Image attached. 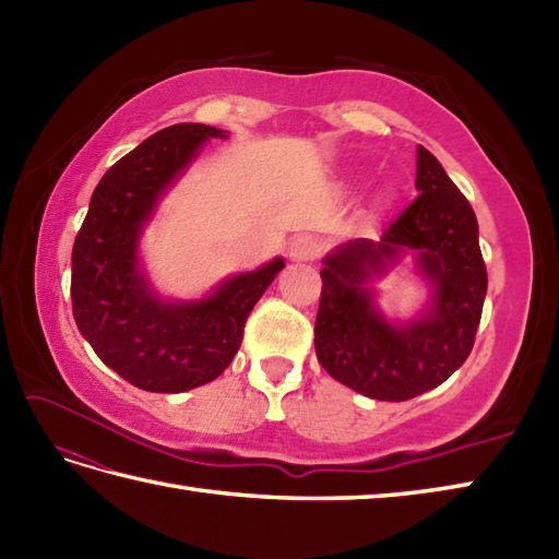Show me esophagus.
Here are the masks:
<instances>
[{"label": "esophagus", "instance_id": "obj_1", "mask_svg": "<svg viewBox=\"0 0 559 559\" xmlns=\"http://www.w3.org/2000/svg\"><path fill=\"white\" fill-rule=\"evenodd\" d=\"M319 249H322V245H319L317 237L300 235L290 242L288 257L290 261H298V264H307V261H314L319 257Z\"/></svg>", "mask_w": 559, "mask_h": 559}]
</instances>
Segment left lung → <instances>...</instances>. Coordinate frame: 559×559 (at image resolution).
<instances>
[{"label":"left lung","instance_id":"obj_1","mask_svg":"<svg viewBox=\"0 0 559 559\" xmlns=\"http://www.w3.org/2000/svg\"><path fill=\"white\" fill-rule=\"evenodd\" d=\"M415 153L420 197L377 242L348 240L322 259L317 360L341 384L377 401H408L447 382L468 358L488 293L476 213L430 151ZM403 258L428 290L406 320L378 305L376 288Z\"/></svg>","mask_w":559,"mask_h":559}]
</instances>
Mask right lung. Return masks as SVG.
<instances>
[{
    "label": "right lung",
    "instance_id": "1",
    "mask_svg": "<svg viewBox=\"0 0 559 559\" xmlns=\"http://www.w3.org/2000/svg\"><path fill=\"white\" fill-rule=\"evenodd\" d=\"M211 139L209 124H173L103 175L71 252V305L98 358L144 391L180 394L216 379L240 350L257 300L286 266L273 257L225 276L201 298H168L141 254V240L170 189Z\"/></svg>",
    "mask_w": 559,
    "mask_h": 559
}]
</instances>
